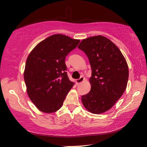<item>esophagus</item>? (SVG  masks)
Here are the masks:
<instances>
[{
  "instance_id": "obj_1",
  "label": "esophagus",
  "mask_w": 147,
  "mask_h": 147,
  "mask_svg": "<svg viewBox=\"0 0 147 147\" xmlns=\"http://www.w3.org/2000/svg\"><path fill=\"white\" fill-rule=\"evenodd\" d=\"M84 80H85V78H84V77H80V78L79 79L76 80V83L77 85H79L80 84H81V83L82 82H84Z\"/></svg>"
}]
</instances>
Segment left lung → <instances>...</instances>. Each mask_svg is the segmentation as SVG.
I'll list each match as a JSON object with an SVG mask.
<instances>
[{"label": "left lung", "mask_w": 147, "mask_h": 147, "mask_svg": "<svg viewBox=\"0 0 147 147\" xmlns=\"http://www.w3.org/2000/svg\"><path fill=\"white\" fill-rule=\"evenodd\" d=\"M78 48L86 54L92 69L91 90L82 96V102L89 112L103 113L125 91L129 76L127 62L118 47L102 36L84 39Z\"/></svg>", "instance_id": "1"}]
</instances>
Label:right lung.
<instances>
[{"instance_id":"1","label":"right lung","mask_w":147,"mask_h":147,"mask_svg":"<svg viewBox=\"0 0 147 147\" xmlns=\"http://www.w3.org/2000/svg\"><path fill=\"white\" fill-rule=\"evenodd\" d=\"M80 39L52 35L39 43L26 59L24 79L29 98L39 111L56 112L61 108L74 83L65 71V59Z\"/></svg>"}]
</instances>
